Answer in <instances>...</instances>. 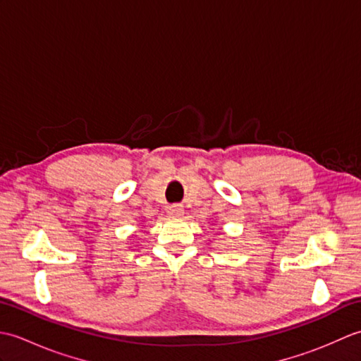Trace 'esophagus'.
<instances>
[{"label":"esophagus","instance_id":"1","mask_svg":"<svg viewBox=\"0 0 361 361\" xmlns=\"http://www.w3.org/2000/svg\"><path fill=\"white\" fill-rule=\"evenodd\" d=\"M167 214L171 217H180V216H183V206L181 204H171V206H167Z\"/></svg>","mask_w":361,"mask_h":361}]
</instances>
